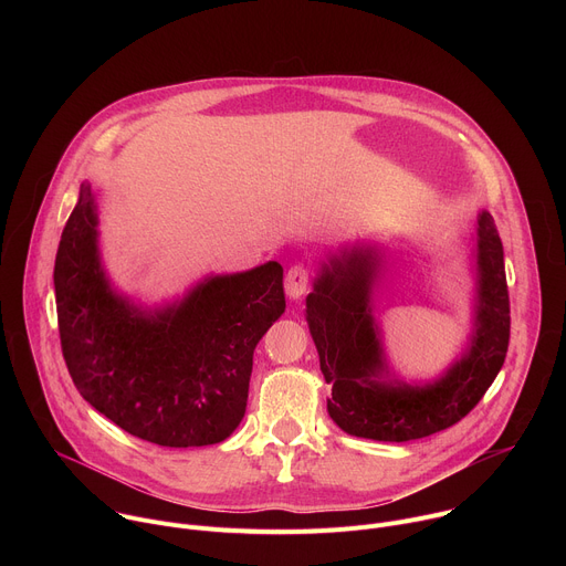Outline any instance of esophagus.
<instances>
[{
    "instance_id": "esophagus-1",
    "label": "esophagus",
    "mask_w": 566,
    "mask_h": 566,
    "mask_svg": "<svg viewBox=\"0 0 566 566\" xmlns=\"http://www.w3.org/2000/svg\"><path fill=\"white\" fill-rule=\"evenodd\" d=\"M308 286V269L304 264H293L284 280V291L291 300H300Z\"/></svg>"
}]
</instances>
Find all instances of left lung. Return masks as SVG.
<instances>
[{
    "label": "left lung",
    "instance_id": "1",
    "mask_svg": "<svg viewBox=\"0 0 566 566\" xmlns=\"http://www.w3.org/2000/svg\"><path fill=\"white\" fill-rule=\"evenodd\" d=\"M472 241V334L461 358L430 382H406L389 371L371 304L385 251L356 241L319 262L306 322L332 385L327 410L340 430L391 443L423 439L461 421L493 385L509 352L511 306L502 239L489 210L476 214Z\"/></svg>",
    "mask_w": 566,
    "mask_h": 566
}]
</instances>
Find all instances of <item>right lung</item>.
Here are the masks:
<instances>
[{
	"mask_svg": "<svg viewBox=\"0 0 566 566\" xmlns=\"http://www.w3.org/2000/svg\"><path fill=\"white\" fill-rule=\"evenodd\" d=\"M282 273L266 262L208 275L175 302L143 306L105 271L96 197L83 184L53 271L73 385L143 441L199 448L228 439L247 412L253 352L286 308Z\"/></svg>",
	"mask_w": 566,
	"mask_h": 566,
	"instance_id": "obj_1",
	"label": "right lung"
}]
</instances>
